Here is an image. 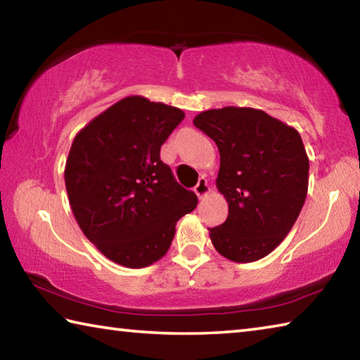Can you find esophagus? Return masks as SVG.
I'll return each instance as SVG.
<instances>
[{
    "instance_id": "34e87169",
    "label": "esophagus",
    "mask_w": 360,
    "mask_h": 360,
    "mask_svg": "<svg viewBox=\"0 0 360 360\" xmlns=\"http://www.w3.org/2000/svg\"><path fill=\"white\" fill-rule=\"evenodd\" d=\"M193 191H195V193L198 195L200 198H203L206 193L210 192V186H208V181H206V178L205 176H202V178L198 179V182H197V186L193 187Z\"/></svg>"
}]
</instances>
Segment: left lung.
I'll return each instance as SVG.
<instances>
[{"label": "left lung", "mask_w": 360, "mask_h": 360, "mask_svg": "<svg viewBox=\"0 0 360 360\" xmlns=\"http://www.w3.org/2000/svg\"><path fill=\"white\" fill-rule=\"evenodd\" d=\"M193 125L217 144V188L229 216L210 229L216 251L248 264L270 254L295 224L308 192L309 160L300 135L260 109L200 112Z\"/></svg>", "instance_id": "left-lung-1"}]
</instances>
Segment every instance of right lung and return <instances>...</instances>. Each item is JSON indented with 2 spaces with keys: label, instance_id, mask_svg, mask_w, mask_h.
<instances>
[{
  "label": "right lung",
  "instance_id": "add662e5",
  "mask_svg": "<svg viewBox=\"0 0 360 360\" xmlns=\"http://www.w3.org/2000/svg\"><path fill=\"white\" fill-rule=\"evenodd\" d=\"M182 119L179 108L127 96L96 115L71 144L65 184L72 214L115 264L143 268L162 259L176 222L198 203L160 160L162 144Z\"/></svg>",
  "mask_w": 360,
  "mask_h": 360
}]
</instances>
